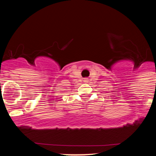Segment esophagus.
Masks as SVG:
<instances>
[{"mask_svg": "<svg viewBox=\"0 0 156 156\" xmlns=\"http://www.w3.org/2000/svg\"><path fill=\"white\" fill-rule=\"evenodd\" d=\"M83 80H84V82H88L89 80H88V78H85Z\"/></svg>", "mask_w": 156, "mask_h": 156, "instance_id": "1", "label": "esophagus"}]
</instances>
